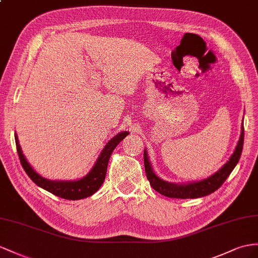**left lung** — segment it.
<instances>
[{
  "instance_id": "left-lung-1",
  "label": "left lung",
  "mask_w": 258,
  "mask_h": 258,
  "mask_svg": "<svg viewBox=\"0 0 258 258\" xmlns=\"http://www.w3.org/2000/svg\"><path fill=\"white\" fill-rule=\"evenodd\" d=\"M244 143V126L242 124V133L240 136V141L237 143V146L234 150L233 155L231 156L229 161L224 166L217 171L215 174L209 176L208 179L203 180L201 182H194L189 184H173L169 183L159 179L151 169L150 162L148 160L146 150L144 151V164L145 171H146L147 179L150 183V186L153 187L158 193H160L163 196L170 198H181V200H186V198H198L209 195L214 193L215 190L219 188L223 182L227 180V177L232 172V170L235 168L236 163L239 162L240 157L243 149Z\"/></svg>"
}]
</instances>
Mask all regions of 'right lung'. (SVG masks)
I'll list each match as a JSON object with an SVG mask.
<instances>
[{"instance_id":"obj_1","label":"right lung","mask_w":258,"mask_h":258,"mask_svg":"<svg viewBox=\"0 0 258 258\" xmlns=\"http://www.w3.org/2000/svg\"><path fill=\"white\" fill-rule=\"evenodd\" d=\"M128 133L127 132H122V133L117 134L112 140L105 145L103 148L101 155L99 156L98 160L94 168L91 169L90 172L86 175L83 179L78 181H50L44 179L41 175H39L36 171L30 167V164L26 160L24 157L21 146L17 140V135L15 134V142H16V148L19 160H21L22 166L25 170V172L30 179L34 181L38 186L42 187L43 189L48 190V192L52 193L55 196H58L64 200L70 201H77L83 200L88 196H91L95 194L97 190L102 185V183L105 179V174H107V168L108 162L110 159V156L114 148L120 144L121 141H123L124 137H126Z\"/></svg>"}]
</instances>
